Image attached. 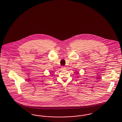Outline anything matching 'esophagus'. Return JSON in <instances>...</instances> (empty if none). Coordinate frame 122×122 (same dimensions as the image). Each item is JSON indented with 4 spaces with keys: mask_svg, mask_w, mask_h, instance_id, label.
<instances>
[{
    "mask_svg": "<svg viewBox=\"0 0 122 122\" xmlns=\"http://www.w3.org/2000/svg\"><path fill=\"white\" fill-rule=\"evenodd\" d=\"M61 69L62 70H65V66H61Z\"/></svg>",
    "mask_w": 122,
    "mask_h": 122,
    "instance_id": "34e87169",
    "label": "esophagus"
}]
</instances>
